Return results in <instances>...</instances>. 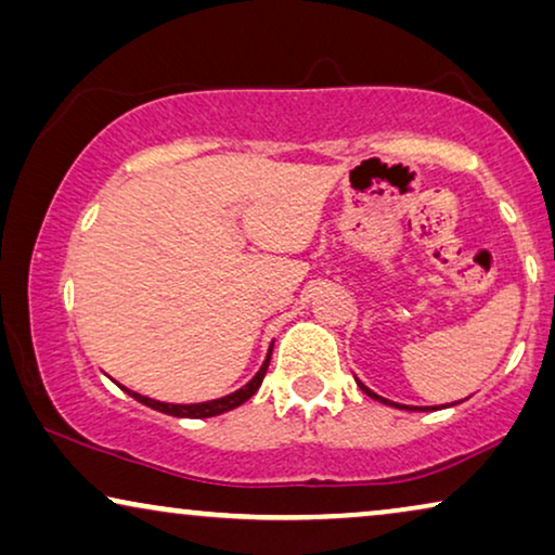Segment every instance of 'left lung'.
Returning a JSON list of instances; mask_svg holds the SVG:
<instances>
[{
    "label": "left lung",
    "instance_id": "1",
    "mask_svg": "<svg viewBox=\"0 0 555 555\" xmlns=\"http://www.w3.org/2000/svg\"><path fill=\"white\" fill-rule=\"evenodd\" d=\"M359 386H361V391H363V393H369L371 399H376V401H384V404H389V406H397V409H406V412H420V409H416V406H401V404H393V401L384 399V397H378V393H374V391H371V389H366V386H363V384H359ZM422 412H424V409H422Z\"/></svg>",
    "mask_w": 555,
    "mask_h": 555
}]
</instances>
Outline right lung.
Listing matches in <instances>:
<instances>
[{"mask_svg": "<svg viewBox=\"0 0 555 555\" xmlns=\"http://www.w3.org/2000/svg\"><path fill=\"white\" fill-rule=\"evenodd\" d=\"M270 356H272V351L268 353V359H264L262 369L257 371V376L247 386H242L240 391L230 393V397H222V399H215V401H204V404H164V401H154L149 397H141V393H135V391H128V389L126 391L131 393L135 401H141V404L156 409V412H164L169 416H184V420H207V416H217V414L230 412V409H237L240 404H245V401L253 397L257 389H260L262 378H264V374H268Z\"/></svg>", "mask_w": 555, "mask_h": 555, "instance_id": "add662e5", "label": "right lung"}]
</instances>
